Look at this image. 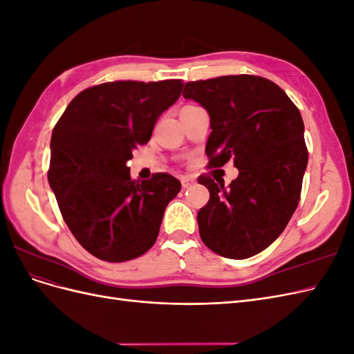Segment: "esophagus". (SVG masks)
<instances>
[{
    "mask_svg": "<svg viewBox=\"0 0 354 354\" xmlns=\"http://www.w3.org/2000/svg\"><path fill=\"white\" fill-rule=\"evenodd\" d=\"M180 180H181V186H183V189H187V187H190L192 185L196 183V180H195L194 177H186V176H183Z\"/></svg>",
    "mask_w": 354,
    "mask_h": 354,
    "instance_id": "obj_1",
    "label": "esophagus"
}]
</instances>
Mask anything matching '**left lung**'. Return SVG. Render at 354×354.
<instances>
[{"label": "left lung", "instance_id": "1", "mask_svg": "<svg viewBox=\"0 0 354 354\" xmlns=\"http://www.w3.org/2000/svg\"><path fill=\"white\" fill-rule=\"evenodd\" d=\"M183 95L209 115V167L233 159L239 169L229 187L198 178L209 190L198 212L201 239L226 259H248L277 239L298 207L308 160L301 113L279 85L255 75L187 82Z\"/></svg>", "mask_w": 354, "mask_h": 354}]
</instances>
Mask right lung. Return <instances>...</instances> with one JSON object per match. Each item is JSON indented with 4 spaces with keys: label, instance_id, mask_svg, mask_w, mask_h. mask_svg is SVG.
<instances>
[{
    "label": "right lung",
    "instance_id": "1",
    "mask_svg": "<svg viewBox=\"0 0 354 354\" xmlns=\"http://www.w3.org/2000/svg\"><path fill=\"white\" fill-rule=\"evenodd\" d=\"M181 80L115 81L81 91L51 134L48 183L84 250L109 263L153 246L164 211L180 192L167 173L133 180L127 160L183 88Z\"/></svg>",
    "mask_w": 354,
    "mask_h": 354
}]
</instances>
